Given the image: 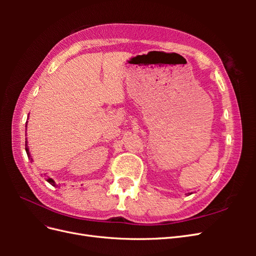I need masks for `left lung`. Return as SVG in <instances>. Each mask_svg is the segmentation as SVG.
I'll list each match as a JSON object with an SVG mask.
<instances>
[{"label": "left lung", "mask_w": 256, "mask_h": 256, "mask_svg": "<svg viewBox=\"0 0 256 256\" xmlns=\"http://www.w3.org/2000/svg\"><path fill=\"white\" fill-rule=\"evenodd\" d=\"M190 194H191V193H190Z\"/></svg>", "instance_id": "8db88e82"}]
</instances>
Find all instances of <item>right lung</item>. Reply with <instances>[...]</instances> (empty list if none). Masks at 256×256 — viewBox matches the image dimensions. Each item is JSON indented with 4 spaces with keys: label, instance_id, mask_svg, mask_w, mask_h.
<instances>
[{
    "label": "right lung",
    "instance_id": "add662e5",
    "mask_svg": "<svg viewBox=\"0 0 256 256\" xmlns=\"http://www.w3.org/2000/svg\"><path fill=\"white\" fill-rule=\"evenodd\" d=\"M28 126V122H26V127ZM26 154H28V157L30 158V161H33V159H32V156H30V150H28V141H26ZM47 182H49V184H51L52 186H58V184H56V182H54L52 178H50V177H47Z\"/></svg>",
    "mask_w": 256,
    "mask_h": 256
}]
</instances>
